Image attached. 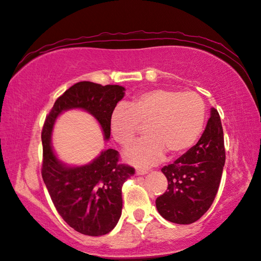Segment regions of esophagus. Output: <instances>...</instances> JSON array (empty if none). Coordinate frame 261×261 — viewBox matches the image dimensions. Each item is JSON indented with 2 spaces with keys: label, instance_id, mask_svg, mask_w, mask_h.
Listing matches in <instances>:
<instances>
[{
  "label": "esophagus",
  "instance_id": "34e87169",
  "mask_svg": "<svg viewBox=\"0 0 261 261\" xmlns=\"http://www.w3.org/2000/svg\"><path fill=\"white\" fill-rule=\"evenodd\" d=\"M146 174H148V170L147 169H137L136 170V175H138V176L146 175Z\"/></svg>",
  "mask_w": 261,
  "mask_h": 261
}]
</instances>
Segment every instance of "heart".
I'll return each mask as SVG.
<instances>
[{
	"instance_id": "obj_1",
	"label": "heart",
	"mask_w": 261,
	"mask_h": 261,
	"mask_svg": "<svg viewBox=\"0 0 261 261\" xmlns=\"http://www.w3.org/2000/svg\"><path fill=\"white\" fill-rule=\"evenodd\" d=\"M204 122L205 104L198 94L154 88L116 107L109 129L116 143L127 147L146 125L147 137L127 148L124 158L138 167H149L159 163L165 152L168 157L186 152L201 136Z\"/></svg>"
}]
</instances>
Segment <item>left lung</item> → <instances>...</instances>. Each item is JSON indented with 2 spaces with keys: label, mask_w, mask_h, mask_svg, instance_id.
<instances>
[{
  "label": "left lung",
  "mask_w": 261,
  "mask_h": 261,
  "mask_svg": "<svg viewBox=\"0 0 261 261\" xmlns=\"http://www.w3.org/2000/svg\"><path fill=\"white\" fill-rule=\"evenodd\" d=\"M225 163L223 129L219 112L211 109L198 142L162 171L168 187L156 199L159 214L169 222L191 224L212 205Z\"/></svg>",
  "instance_id": "left-lung-1"
}]
</instances>
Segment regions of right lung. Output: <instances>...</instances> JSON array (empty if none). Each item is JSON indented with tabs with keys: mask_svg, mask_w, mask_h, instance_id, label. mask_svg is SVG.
<instances>
[{
	"mask_svg": "<svg viewBox=\"0 0 261 261\" xmlns=\"http://www.w3.org/2000/svg\"><path fill=\"white\" fill-rule=\"evenodd\" d=\"M124 91L120 85L76 83L56 99L42 127V179L59 215L82 234L98 237L114 229L122 212V185L135 168L119 164L114 149L102 151L90 164L69 167L54 152V124L64 111L84 110L97 120L104 139L109 140L110 115Z\"/></svg>",
	"mask_w": 261,
	"mask_h": 261,
	"instance_id": "obj_1",
	"label": "right lung"
}]
</instances>
